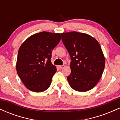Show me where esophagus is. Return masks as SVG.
Returning a JSON list of instances; mask_svg holds the SVG:
<instances>
[{
	"label": "esophagus",
	"mask_w": 120,
	"mask_h": 120,
	"mask_svg": "<svg viewBox=\"0 0 120 120\" xmlns=\"http://www.w3.org/2000/svg\"><path fill=\"white\" fill-rule=\"evenodd\" d=\"M58 67H59V68H60V69H63V68H64L65 66H64V65H59Z\"/></svg>",
	"instance_id": "obj_1"
}]
</instances>
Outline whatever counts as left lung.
I'll return each instance as SVG.
<instances>
[{
  "label": "left lung",
  "instance_id": "1",
  "mask_svg": "<svg viewBox=\"0 0 120 120\" xmlns=\"http://www.w3.org/2000/svg\"><path fill=\"white\" fill-rule=\"evenodd\" d=\"M61 39L71 56V73L67 77L74 90L85 92L96 86L105 67V58L99 43L87 34L64 33Z\"/></svg>",
  "mask_w": 120,
  "mask_h": 120
}]
</instances>
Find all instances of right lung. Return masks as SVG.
I'll return each instance as SVG.
<instances>
[{"mask_svg": "<svg viewBox=\"0 0 120 120\" xmlns=\"http://www.w3.org/2000/svg\"><path fill=\"white\" fill-rule=\"evenodd\" d=\"M60 39V33L43 31L29 37L20 46L16 70L29 90L39 93L50 86L56 71L51 61V53Z\"/></svg>", "mask_w": 120, "mask_h": 120, "instance_id": "1", "label": "right lung"}]
</instances>
